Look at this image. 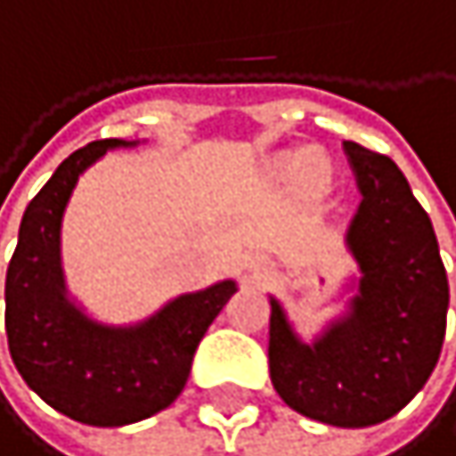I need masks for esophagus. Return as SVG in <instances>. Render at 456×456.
<instances>
[{
  "label": "esophagus",
  "mask_w": 456,
  "mask_h": 456,
  "mask_svg": "<svg viewBox=\"0 0 456 456\" xmlns=\"http://www.w3.org/2000/svg\"><path fill=\"white\" fill-rule=\"evenodd\" d=\"M251 273H254V275H262V273H265V265H262V262H251Z\"/></svg>",
  "instance_id": "34e87169"
}]
</instances>
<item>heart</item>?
Segmentation results:
<instances>
[{"label":"heart","mask_w":456,"mask_h":456,"mask_svg":"<svg viewBox=\"0 0 456 456\" xmlns=\"http://www.w3.org/2000/svg\"><path fill=\"white\" fill-rule=\"evenodd\" d=\"M281 170H283L286 175H315V173H318V170H315L313 154H294V157H286L283 165H281Z\"/></svg>","instance_id":"heart-1"}]
</instances>
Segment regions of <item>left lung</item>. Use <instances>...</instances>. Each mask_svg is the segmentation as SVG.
Instances as JSON below:
<instances>
[{
	"label": "left lung",
	"mask_w": 456,
	"mask_h": 456,
	"mask_svg": "<svg viewBox=\"0 0 456 456\" xmlns=\"http://www.w3.org/2000/svg\"><path fill=\"white\" fill-rule=\"evenodd\" d=\"M342 146L361 189L347 230L358 294L313 345L270 299V377L294 411L334 428H369L398 414L433 374L449 281L430 216L398 165L355 141Z\"/></svg>",
	"instance_id": "1"
}]
</instances>
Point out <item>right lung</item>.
<instances>
[{"instance_id":"1","label":"right lung","mask_w":456,"mask_h":456,"mask_svg":"<svg viewBox=\"0 0 456 456\" xmlns=\"http://www.w3.org/2000/svg\"><path fill=\"white\" fill-rule=\"evenodd\" d=\"M103 138L69 154L28 202L4 281V331L26 385L55 411L95 428H119L167 409L183 390L191 358L213 318L238 291L221 281L181 294L135 326L87 318L66 294L61 221L77 178L109 149Z\"/></svg>"}]
</instances>
